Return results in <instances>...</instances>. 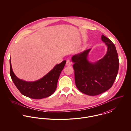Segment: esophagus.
<instances>
[{
    "label": "esophagus",
    "mask_w": 131,
    "mask_h": 131,
    "mask_svg": "<svg viewBox=\"0 0 131 131\" xmlns=\"http://www.w3.org/2000/svg\"><path fill=\"white\" fill-rule=\"evenodd\" d=\"M71 64H72L71 61L69 59H67V62H66V65L67 66H71Z\"/></svg>",
    "instance_id": "1"
}]
</instances>
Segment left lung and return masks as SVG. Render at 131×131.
<instances>
[{
    "label": "left lung",
    "instance_id": "8db88e82",
    "mask_svg": "<svg viewBox=\"0 0 131 131\" xmlns=\"http://www.w3.org/2000/svg\"><path fill=\"white\" fill-rule=\"evenodd\" d=\"M101 40L107 47L102 58L94 62L89 61L88 56L91 49L72 57L76 86L82 93L88 95H97L110 89L118 71V57L115 45L103 35Z\"/></svg>",
    "mask_w": 131,
    "mask_h": 131
}]
</instances>
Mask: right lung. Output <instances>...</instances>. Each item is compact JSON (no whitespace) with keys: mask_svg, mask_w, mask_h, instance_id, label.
I'll list each match as a JSON object with an SVG mask.
<instances>
[{"mask_svg":"<svg viewBox=\"0 0 131 131\" xmlns=\"http://www.w3.org/2000/svg\"><path fill=\"white\" fill-rule=\"evenodd\" d=\"M9 63L10 77L19 92L25 96L38 99L50 96L55 92L59 77L64 68L66 60L56 64L42 78L33 82L26 81L18 78L13 71L10 58Z\"/></svg>","mask_w":131,"mask_h":131,"instance_id":"add662e5","label":"right lung"}]
</instances>
